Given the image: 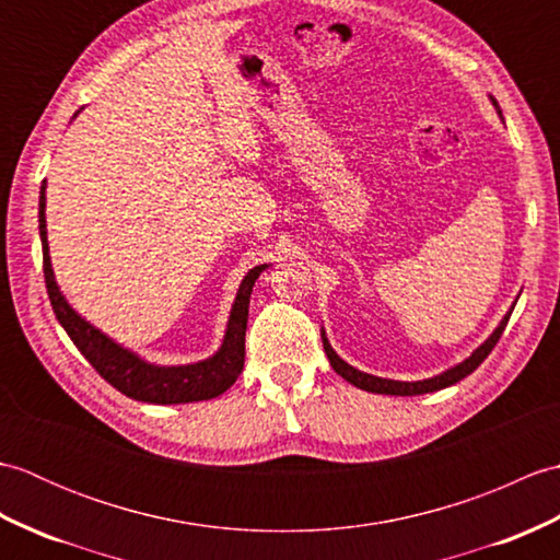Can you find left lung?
<instances>
[{
	"mask_svg": "<svg viewBox=\"0 0 560 560\" xmlns=\"http://www.w3.org/2000/svg\"><path fill=\"white\" fill-rule=\"evenodd\" d=\"M508 319H510V313L503 317V323L495 327L493 335H491L489 339H486V341L481 343V347L469 355L467 361L455 365V368H450V371L443 373V375L431 377V380H421V383H399V380H385V377H375V375L361 373V371H355V368H351L349 363H343V361L339 359V355H337L335 351H331L329 341L325 339V331H323V343H325V353H327V359H329L331 368H335V371H337L343 380H347V383L355 385L359 389H365V392H375V395L411 397V395H425V392H435V389L450 387V385L459 383L462 377H467L469 373L477 371V368H479L486 359H489V353L493 351L498 339H501L503 329H505V325H508Z\"/></svg>",
	"mask_w": 560,
	"mask_h": 560,
	"instance_id": "obj_1",
	"label": "left lung"
}]
</instances>
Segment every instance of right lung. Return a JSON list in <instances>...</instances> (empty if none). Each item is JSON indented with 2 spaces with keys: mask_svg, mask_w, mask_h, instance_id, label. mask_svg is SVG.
<instances>
[{
  "mask_svg": "<svg viewBox=\"0 0 560 560\" xmlns=\"http://www.w3.org/2000/svg\"><path fill=\"white\" fill-rule=\"evenodd\" d=\"M38 223H40V241H43V273L47 295H50V305L59 319V325L67 329L69 339L77 343V349L83 353L93 368H96L103 380L120 389L122 395L132 397L137 401H151V404H187V401H201L213 399L229 389L237 375L243 373L245 363V329H247V307H249V293H253L255 281L259 271L265 269L255 267L247 271L241 289H237L229 329H225L223 347L211 359L195 363V365H177V368H161L151 365L147 361L137 359L135 353L117 347L113 339H108L91 327L86 319H81L71 307L67 305L65 295L59 293L55 283V273L50 265V253H47V231H45V183L40 187V209H38Z\"/></svg>",
  "mask_w": 560,
  "mask_h": 560,
  "instance_id": "add662e5",
  "label": "right lung"
}]
</instances>
